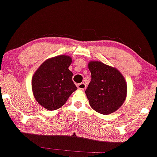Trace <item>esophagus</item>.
Wrapping results in <instances>:
<instances>
[{"label":"esophagus","instance_id":"obj_1","mask_svg":"<svg viewBox=\"0 0 157 157\" xmlns=\"http://www.w3.org/2000/svg\"><path fill=\"white\" fill-rule=\"evenodd\" d=\"M77 88L80 89V90H84L86 89V84L84 83H80L79 84H77Z\"/></svg>","mask_w":157,"mask_h":157}]
</instances>
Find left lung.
<instances>
[{
    "label": "left lung",
    "instance_id": "obj_1",
    "mask_svg": "<svg viewBox=\"0 0 157 157\" xmlns=\"http://www.w3.org/2000/svg\"><path fill=\"white\" fill-rule=\"evenodd\" d=\"M88 67L91 80L85 91L90 106L102 115H109L121 107L127 95V83L116 68L100 61H91Z\"/></svg>",
    "mask_w": 157,
    "mask_h": 157
}]
</instances>
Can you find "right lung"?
Wrapping results in <instances>:
<instances>
[{
    "instance_id": "obj_1",
    "label": "right lung",
    "mask_w": 157,
    "mask_h": 157,
    "mask_svg": "<svg viewBox=\"0 0 157 157\" xmlns=\"http://www.w3.org/2000/svg\"><path fill=\"white\" fill-rule=\"evenodd\" d=\"M71 57L59 55L49 58L38 68L32 79L35 99L48 110L61 108L69 96L77 90L68 69Z\"/></svg>"
}]
</instances>
